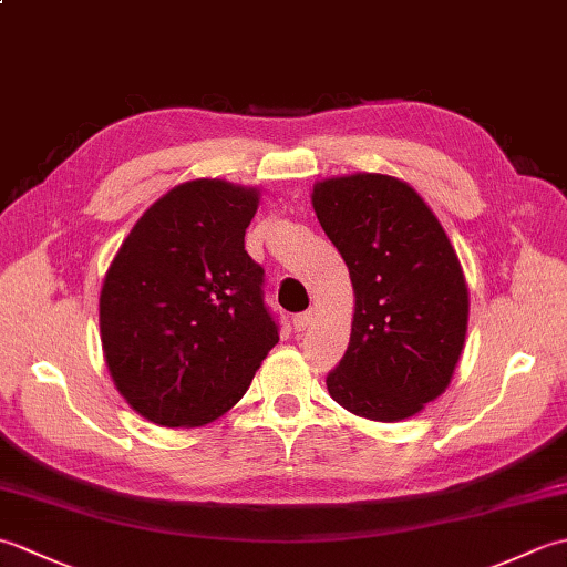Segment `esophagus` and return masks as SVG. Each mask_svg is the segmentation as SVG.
Returning <instances> with one entry per match:
<instances>
[{
	"label": "esophagus",
	"instance_id": "obj_1",
	"mask_svg": "<svg viewBox=\"0 0 567 567\" xmlns=\"http://www.w3.org/2000/svg\"><path fill=\"white\" fill-rule=\"evenodd\" d=\"M311 319H315V309H307V311H302V315H295V319H292L295 331L297 333H305L307 327L311 323Z\"/></svg>",
	"mask_w": 567,
	"mask_h": 567
}]
</instances>
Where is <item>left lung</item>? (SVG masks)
<instances>
[{
    "mask_svg": "<svg viewBox=\"0 0 567 567\" xmlns=\"http://www.w3.org/2000/svg\"><path fill=\"white\" fill-rule=\"evenodd\" d=\"M355 292L348 351L327 388L348 412L402 421L449 388L467 331V287L443 226L390 175L323 179L311 195Z\"/></svg>",
    "mask_w": 567,
    "mask_h": 567,
    "instance_id": "obj_1",
    "label": "left lung"
}]
</instances>
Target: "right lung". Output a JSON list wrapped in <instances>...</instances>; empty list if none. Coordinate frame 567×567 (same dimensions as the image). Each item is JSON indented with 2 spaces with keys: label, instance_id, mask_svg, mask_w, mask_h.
Segmentation results:
<instances>
[{
  "label": "right lung",
  "instance_id": "obj_1",
  "mask_svg": "<svg viewBox=\"0 0 567 567\" xmlns=\"http://www.w3.org/2000/svg\"><path fill=\"white\" fill-rule=\"evenodd\" d=\"M258 192L192 179L141 216L100 297L106 365L124 400L161 426L226 414L280 341L265 270L244 236Z\"/></svg>",
  "mask_w": 567,
  "mask_h": 567
}]
</instances>
